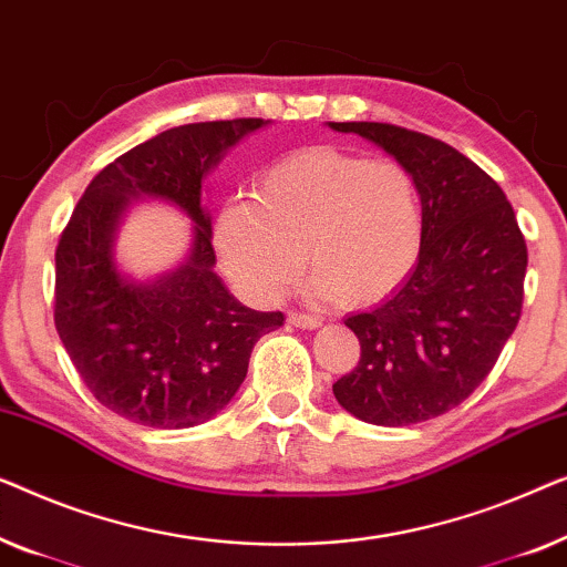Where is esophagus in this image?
I'll return each instance as SVG.
<instances>
[{
  "instance_id": "obj_1",
  "label": "esophagus",
  "mask_w": 567,
  "mask_h": 567,
  "mask_svg": "<svg viewBox=\"0 0 567 567\" xmlns=\"http://www.w3.org/2000/svg\"><path fill=\"white\" fill-rule=\"evenodd\" d=\"M287 323L295 326V329H318V326H321V318L308 316V313H298V310H292V313L287 316Z\"/></svg>"
}]
</instances>
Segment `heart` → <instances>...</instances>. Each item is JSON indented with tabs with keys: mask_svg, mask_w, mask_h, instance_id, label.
<instances>
[{
	"mask_svg": "<svg viewBox=\"0 0 567 567\" xmlns=\"http://www.w3.org/2000/svg\"><path fill=\"white\" fill-rule=\"evenodd\" d=\"M424 241L419 187L395 162L333 146L292 151L269 164L257 197H230L215 246L230 280L272 302L308 265L316 290L347 306L388 298L416 267Z\"/></svg>",
	"mask_w": 567,
	"mask_h": 567,
	"instance_id": "b5f03b06",
	"label": "heart"
}]
</instances>
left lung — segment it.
I'll return each mask as SVG.
<instances>
[{
  "label": "left lung",
  "instance_id": "left-lung-1",
  "mask_svg": "<svg viewBox=\"0 0 567 567\" xmlns=\"http://www.w3.org/2000/svg\"><path fill=\"white\" fill-rule=\"evenodd\" d=\"M329 127L388 151L416 182L424 215L409 280L344 321L362 354L333 395L367 424H421L460 405L496 364L522 316L526 241L498 182L444 141L390 123Z\"/></svg>",
  "mask_w": 567,
  "mask_h": 567
}]
</instances>
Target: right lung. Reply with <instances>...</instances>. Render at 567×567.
<instances>
[{
  "mask_svg": "<svg viewBox=\"0 0 567 567\" xmlns=\"http://www.w3.org/2000/svg\"><path fill=\"white\" fill-rule=\"evenodd\" d=\"M269 121L238 117L179 125L125 151L84 189L55 246V331L90 393L117 416L151 429H187L226 409L280 310L238 302L213 272L205 174ZM156 196L196 223L186 265L156 284H133L112 257L131 199Z\"/></svg>",
  "mask_w": 567,
  "mask_h": 567,
  "instance_id": "right-lung-1",
  "label": "right lung"
}]
</instances>
